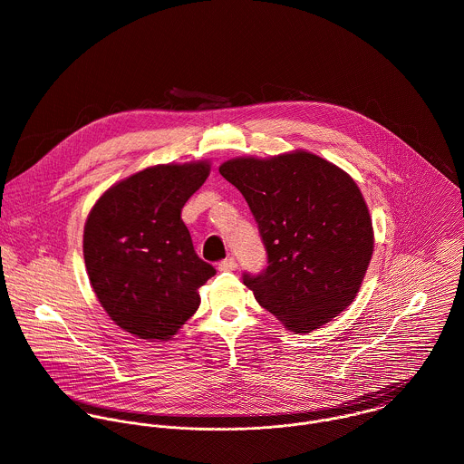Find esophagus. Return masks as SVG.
<instances>
[{
  "label": "esophagus",
  "instance_id": "esophagus-1",
  "mask_svg": "<svg viewBox=\"0 0 464 464\" xmlns=\"http://www.w3.org/2000/svg\"><path fill=\"white\" fill-rule=\"evenodd\" d=\"M218 267H219V271H234V269L237 267V263H236V259H234V257H228V259L221 261Z\"/></svg>",
  "mask_w": 464,
  "mask_h": 464
}]
</instances>
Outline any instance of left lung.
Segmentation results:
<instances>
[{"instance_id": "obj_1", "label": "left lung", "mask_w": 464, "mask_h": 464, "mask_svg": "<svg viewBox=\"0 0 464 464\" xmlns=\"http://www.w3.org/2000/svg\"><path fill=\"white\" fill-rule=\"evenodd\" d=\"M246 199L267 252L265 273L245 275L256 300L287 331L309 334L357 296L373 256V225L355 180L295 150L219 166Z\"/></svg>"}]
</instances>
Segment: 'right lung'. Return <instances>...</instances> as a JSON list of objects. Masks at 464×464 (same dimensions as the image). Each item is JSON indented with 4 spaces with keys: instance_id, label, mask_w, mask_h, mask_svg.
I'll return each mask as SVG.
<instances>
[{
    "instance_id": "right-lung-1",
    "label": "right lung",
    "mask_w": 464,
    "mask_h": 464,
    "mask_svg": "<svg viewBox=\"0 0 464 464\" xmlns=\"http://www.w3.org/2000/svg\"><path fill=\"white\" fill-rule=\"evenodd\" d=\"M208 173V160L144 168L111 186L87 216L83 261L92 291L111 320L139 339H171L216 273L180 218Z\"/></svg>"
}]
</instances>
